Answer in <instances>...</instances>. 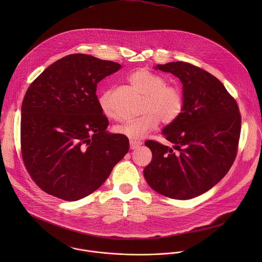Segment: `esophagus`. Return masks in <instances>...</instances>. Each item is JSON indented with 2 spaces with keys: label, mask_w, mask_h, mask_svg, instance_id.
I'll list each match as a JSON object with an SVG mask.
<instances>
[{
  "label": "esophagus",
  "mask_w": 262,
  "mask_h": 262,
  "mask_svg": "<svg viewBox=\"0 0 262 262\" xmlns=\"http://www.w3.org/2000/svg\"><path fill=\"white\" fill-rule=\"evenodd\" d=\"M141 144H142V142H140L139 140H130V148H131V149H136V148H138Z\"/></svg>",
  "instance_id": "obj_1"
}]
</instances>
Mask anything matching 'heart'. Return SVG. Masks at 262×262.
<instances>
[{"instance_id": "b5f03b06", "label": "heart", "mask_w": 262, "mask_h": 262, "mask_svg": "<svg viewBox=\"0 0 262 262\" xmlns=\"http://www.w3.org/2000/svg\"><path fill=\"white\" fill-rule=\"evenodd\" d=\"M129 82L144 96L143 113L137 119L116 127V132L130 139H139L154 130L160 123L169 125L183 112L185 98L182 89L177 84L165 83L164 77L141 69L129 76ZM112 90H105L98 97L102 113L110 119L116 118L112 100Z\"/></svg>"}]
</instances>
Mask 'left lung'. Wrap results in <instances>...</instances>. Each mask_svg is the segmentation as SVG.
<instances>
[{"label":"left lung","instance_id":"8db88e82","mask_svg":"<svg viewBox=\"0 0 262 262\" xmlns=\"http://www.w3.org/2000/svg\"><path fill=\"white\" fill-rule=\"evenodd\" d=\"M156 69L183 82L185 106L162 133L172 147L154 140L145 145L152 160L144 168L149 187L158 193L188 200L217 185L229 171L238 150L241 115L236 100L213 75L184 61Z\"/></svg>","mask_w":262,"mask_h":262}]
</instances>
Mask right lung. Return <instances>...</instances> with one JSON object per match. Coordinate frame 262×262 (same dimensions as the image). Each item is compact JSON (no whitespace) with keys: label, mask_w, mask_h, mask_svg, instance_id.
<instances>
[{"label":"right lung","mask_w":262,"mask_h":262,"mask_svg":"<svg viewBox=\"0 0 262 262\" xmlns=\"http://www.w3.org/2000/svg\"><path fill=\"white\" fill-rule=\"evenodd\" d=\"M121 64L89 54L67 55L31 82L22 103L21 154L32 181L46 193L74 202L101 187L129 150L110 134L97 84Z\"/></svg>","instance_id":"right-lung-1"}]
</instances>
